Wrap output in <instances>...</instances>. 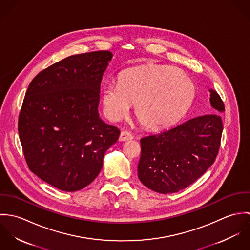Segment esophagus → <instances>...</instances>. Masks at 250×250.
<instances>
[{
  "mask_svg": "<svg viewBox=\"0 0 250 250\" xmlns=\"http://www.w3.org/2000/svg\"><path fill=\"white\" fill-rule=\"evenodd\" d=\"M132 139H133V136L128 131H122L120 136H119V141L120 142H126V141H130Z\"/></svg>",
  "mask_w": 250,
  "mask_h": 250,
  "instance_id": "34e87169",
  "label": "esophagus"
}]
</instances>
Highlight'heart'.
<instances>
[{
    "label": "heart",
    "instance_id": "1",
    "mask_svg": "<svg viewBox=\"0 0 250 250\" xmlns=\"http://www.w3.org/2000/svg\"><path fill=\"white\" fill-rule=\"evenodd\" d=\"M195 96L192 80L178 68L167 65L143 66L120 74L118 83L102 89L103 111L108 119L125 117L136 104V115L144 127L164 130L180 121Z\"/></svg>",
    "mask_w": 250,
    "mask_h": 250
}]
</instances>
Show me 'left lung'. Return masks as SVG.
<instances>
[{"label": "left lung", "instance_id": "obj_1", "mask_svg": "<svg viewBox=\"0 0 250 250\" xmlns=\"http://www.w3.org/2000/svg\"><path fill=\"white\" fill-rule=\"evenodd\" d=\"M210 104L223 112L224 104L214 89ZM223 130L220 114L209 113L141 140L138 175L148 188L173 193L186 188L214 164Z\"/></svg>", "mask_w": 250, "mask_h": 250}]
</instances>
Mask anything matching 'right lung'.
Returning a JSON list of instances; mask_svg holds the SVG:
<instances>
[{
	"instance_id": "add662e5",
	"label": "right lung",
	"mask_w": 250,
	"mask_h": 250,
	"mask_svg": "<svg viewBox=\"0 0 250 250\" xmlns=\"http://www.w3.org/2000/svg\"><path fill=\"white\" fill-rule=\"evenodd\" d=\"M111 59L108 51L70 56L37 74L26 92L18 119L26 162L61 190L88 186L120 135L98 113L100 83Z\"/></svg>"
}]
</instances>
